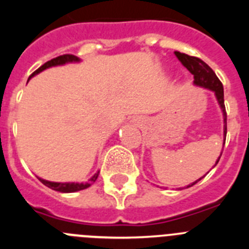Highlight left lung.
<instances>
[{
  "label": "left lung",
  "instance_id": "1",
  "mask_svg": "<svg viewBox=\"0 0 249 249\" xmlns=\"http://www.w3.org/2000/svg\"><path fill=\"white\" fill-rule=\"evenodd\" d=\"M175 54L177 56V58L181 61L182 65L193 74V85L197 86V87H202V89H210V91H212L213 93H214L215 98H217V102H218L219 107H221L222 109V113H223V136L224 142H226V135H227V113H226V107H224L223 85H222L221 81L218 80V77L215 76V73L213 72L212 68L207 65L206 62H203L202 59L197 58V57L188 56V54L186 53H181V52H175ZM219 158H221V156L218 157L215 164L218 163ZM203 177H201L199 179L193 182V183L188 184L187 188H188V187H192L193 184H196L198 181H201Z\"/></svg>",
  "mask_w": 249,
  "mask_h": 249
}]
</instances>
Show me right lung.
Here are the masks:
<instances>
[{
  "label": "right lung",
  "mask_w": 249,
  "mask_h": 249,
  "mask_svg": "<svg viewBox=\"0 0 249 249\" xmlns=\"http://www.w3.org/2000/svg\"><path fill=\"white\" fill-rule=\"evenodd\" d=\"M78 62H81V59L78 58V57L73 56V54H63V56H58L56 57V58L51 59V61L46 62L45 65L41 66L38 70H36L34 73L31 74L30 78H32L34 76L38 74L39 72L45 71V70H47V68L50 67L63 66L66 65V63H78ZM30 78H28V80H30ZM98 173L100 172L94 173V175L89 178V181L86 182V183H74V182H63V183L62 182H51V181H46V179L39 177L38 179L42 182L45 186H47L48 188H51V190L57 191V192H61V193H72V192H77V191H82V190H86V188H89L92 183L96 182V179H97L98 177Z\"/></svg>",
  "instance_id": "1"
}]
</instances>
